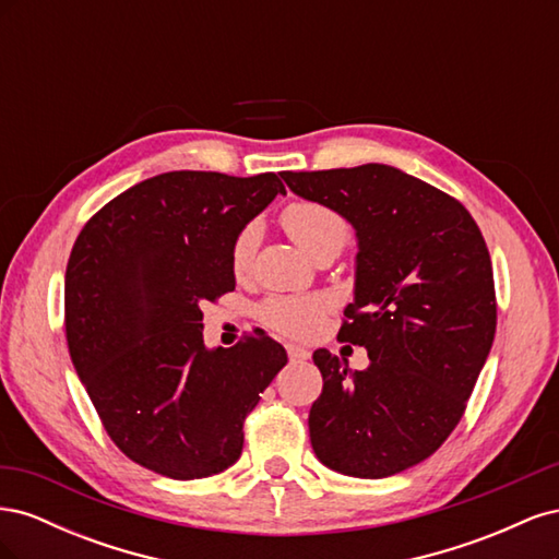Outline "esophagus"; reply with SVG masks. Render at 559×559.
<instances>
[{
  "mask_svg": "<svg viewBox=\"0 0 559 559\" xmlns=\"http://www.w3.org/2000/svg\"><path fill=\"white\" fill-rule=\"evenodd\" d=\"M286 352H289V359H292L294 364H300V361L310 359V352L298 347V345H286Z\"/></svg>",
  "mask_w": 559,
  "mask_h": 559,
  "instance_id": "34e87169",
  "label": "esophagus"
}]
</instances>
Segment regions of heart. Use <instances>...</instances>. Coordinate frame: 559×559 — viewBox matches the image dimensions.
<instances>
[{
	"label": "heart",
	"instance_id": "1",
	"mask_svg": "<svg viewBox=\"0 0 559 559\" xmlns=\"http://www.w3.org/2000/svg\"><path fill=\"white\" fill-rule=\"evenodd\" d=\"M282 226L286 233L308 251L312 259L324 251H341L349 238L347 218L324 202L298 200L286 205L282 212ZM261 242V222L251 218L238 233L230 245V265L238 275H245L257 257ZM331 298L324 294L310 296H270L261 302L259 319L267 329L282 335L306 341L319 333L331 310Z\"/></svg>",
	"mask_w": 559,
	"mask_h": 559
}]
</instances>
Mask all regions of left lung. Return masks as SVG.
Returning a JSON list of instances; mask_svg holds the SVG:
<instances>
[{
	"label": "left lung",
	"mask_w": 559,
	"mask_h": 559,
	"mask_svg": "<svg viewBox=\"0 0 559 559\" xmlns=\"http://www.w3.org/2000/svg\"><path fill=\"white\" fill-rule=\"evenodd\" d=\"M289 189L357 230V282L337 341L368 349L349 370L329 349L310 408L317 460L354 478L425 462L460 425L492 349L497 296L478 224L460 200L392 165L284 173Z\"/></svg>",
	"instance_id": "left-lung-1"
}]
</instances>
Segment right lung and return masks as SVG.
Listing matches in <instances>:
<instances>
[{"label":"right lung","instance_id":"add662e5","mask_svg":"<svg viewBox=\"0 0 559 559\" xmlns=\"http://www.w3.org/2000/svg\"><path fill=\"white\" fill-rule=\"evenodd\" d=\"M277 193L275 173H165L88 218L64 273V333L116 448L175 480L240 460L245 417L286 366L263 331L202 343V302L235 289L230 245Z\"/></svg>","mask_w":559,"mask_h":559}]
</instances>
